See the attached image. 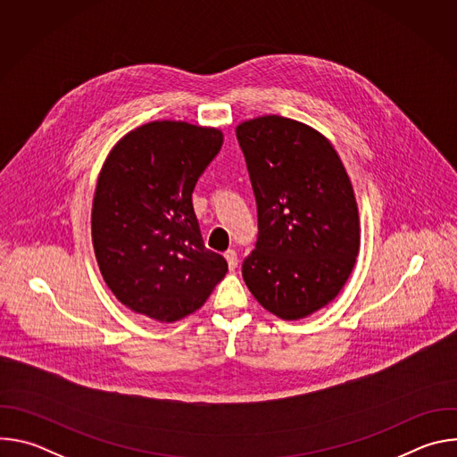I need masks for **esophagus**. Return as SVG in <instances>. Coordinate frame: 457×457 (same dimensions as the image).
<instances>
[{
  "label": "esophagus",
  "mask_w": 457,
  "mask_h": 457,
  "mask_svg": "<svg viewBox=\"0 0 457 457\" xmlns=\"http://www.w3.org/2000/svg\"><path fill=\"white\" fill-rule=\"evenodd\" d=\"M224 258H226V262H228V268L233 271V270L237 268V264H238V256H237V253H235L233 249H229V251H226V253H224Z\"/></svg>",
  "instance_id": "1"
}]
</instances>
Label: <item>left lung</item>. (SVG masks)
Masks as SVG:
<instances>
[{
  "label": "left lung",
  "mask_w": 457,
  "mask_h": 457,
  "mask_svg": "<svg viewBox=\"0 0 457 457\" xmlns=\"http://www.w3.org/2000/svg\"><path fill=\"white\" fill-rule=\"evenodd\" d=\"M258 208L256 249L242 277L282 320L329 305L356 264L360 215L347 170L312 126L260 115L235 128Z\"/></svg>",
  "instance_id": "8db88e82"
}]
</instances>
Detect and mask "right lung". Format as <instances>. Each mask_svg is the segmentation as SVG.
<instances>
[{"label": "right lung", "instance_id": "add662e5", "mask_svg": "<svg viewBox=\"0 0 457 457\" xmlns=\"http://www.w3.org/2000/svg\"><path fill=\"white\" fill-rule=\"evenodd\" d=\"M224 143L220 128L152 120L106 155L92 203V244L115 298L137 314L177 321L226 277L206 249L191 193Z\"/></svg>", "mask_w": 457, "mask_h": 457}]
</instances>
